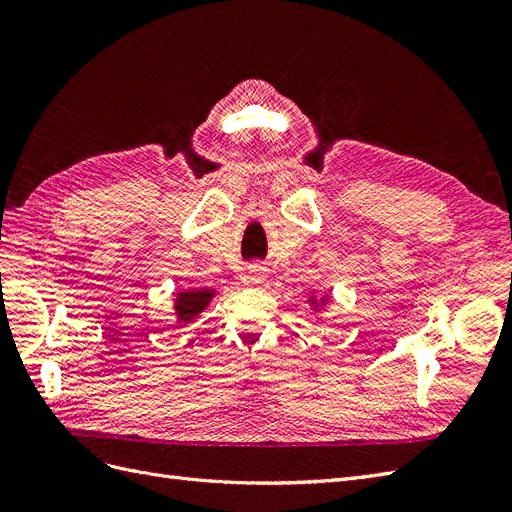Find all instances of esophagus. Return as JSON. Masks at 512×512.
<instances>
[{"label": "esophagus", "instance_id": "34e87169", "mask_svg": "<svg viewBox=\"0 0 512 512\" xmlns=\"http://www.w3.org/2000/svg\"><path fill=\"white\" fill-rule=\"evenodd\" d=\"M267 277V267L262 265V262H252L250 267H247V280L252 284H262Z\"/></svg>", "mask_w": 512, "mask_h": 512}]
</instances>
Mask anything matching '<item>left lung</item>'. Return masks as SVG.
Here are the masks:
<instances>
[{
    "label": "left lung",
    "instance_id": "left-lung-1",
    "mask_svg": "<svg viewBox=\"0 0 512 512\" xmlns=\"http://www.w3.org/2000/svg\"><path fill=\"white\" fill-rule=\"evenodd\" d=\"M309 301H312V303H314V309H316V307H318V305H316V303H318V301H316V299H314V297H312V299H309ZM320 301H322V303H327V301H329V297H322V299H320Z\"/></svg>",
    "mask_w": 512,
    "mask_h": 512
}]
</instances>
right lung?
<instances>
[{"instance_id":"right-lung-1","label":"right lung","mask_w":512,"mask_h":512,"mask_svg":"<svg viewBox=\"0 0 512 512\" xmlns=\"http://www.w3.org/2000/svg\"><path fill=\"white\" fill-rule=\"evenodd\" d=\"M215 297V290L209 288H190L185 292H177L175 314L179 322H192Z\"/></svg>"}]
</instances>
